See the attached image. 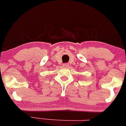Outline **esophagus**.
I'll list each match as a JSON object with an SVG mask.
<instances>
[{
	"label": "esophagus",
	"instance_id": "esophagus-1",
	"mask_svg": "<svg viewBox=\"0 0 126 126\" xmlns=\"http://www.w3.org/2000/svg\"><path fill=\"white\" fill-rule=\"evenodd\" d=\"M63 67H69V63H65L63 64Z\"/></svg>",
	"mask_w": 126,
	"mask_h": 126
}]
</instances>
